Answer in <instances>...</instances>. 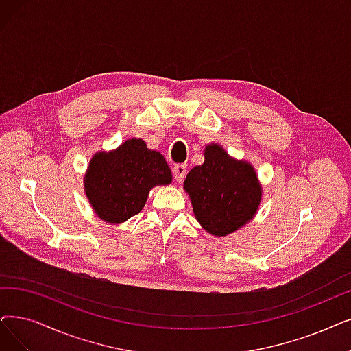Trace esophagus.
<instances>
[{
    "label": "esophagus",
    "mask_w": 351,
    "mask_h": 351,
    "mask_svg": "<svg viewBox=\"0 0 351 351\" xmlns=\"http://www.w3.org/2000/svg\"><path fill=\"white\" fill-rule=\"evenodd\" d=\"M186 173H187V167H186L184 164L174 165V168H173V176H174V178H176L177 183H181V181L184 180Z\"/></svg>",
    "instance_id": "esophagus-1"
}]
</instances>
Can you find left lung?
<instances>
[{"label": "left lung", "instance_id": "8db88e82", "mask_svg": "<svg viewBox=\"0 0 351 351\" xmlns=\"http://www.w3.org/2000/svg\"><path fill=\"white\" fill-rule=\"evenodd\" d=\"M193 213L202 228L213 236H228L256 216L262 184L246 160L229 156L220 144L204 148V162L195 165L184 180Z\"/></svg>", "mask_w": 351, "mask_h": 351}]
</instances>
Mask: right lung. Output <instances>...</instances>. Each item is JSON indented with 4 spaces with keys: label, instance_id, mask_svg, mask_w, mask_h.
<instances>
[{
    "label": "right lung",
    "instance_id": "obj_1",
    "mask_svg": "<svg viewBox=\"0 0 351 351\" xmlns=\"http://www.w3.org/2000/svg\"><path fill=\"white\" fill-rule=\"evenodd\" d=\"M171 181L162 154L149 149L144 139L131 138L117 149L93 154L83 189L97 217L121 224L141 212L151 189Z\"/></svg>",
    "mask_w": 351,
    "mask_h": 351
}]
</instances>
